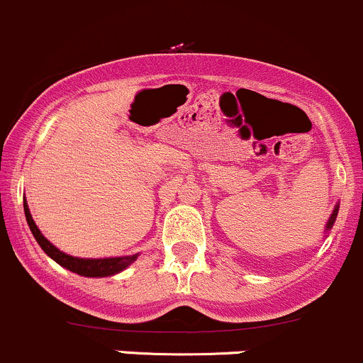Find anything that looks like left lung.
Masks as SVG:
<instances>
[{"mask_svg": "<svg viewBox=\"0 0 363 363\" xmlns=\"http://www.w3.org/2000/svg\"><path fill=\"white\" fill-rule=\"evenodd\" d=\"M337 211H339V204H335V208H334V211H332V215H330V218H328V222H327V225H325V233H327V230H330V229H332V225H334V222H335V218H337Z\"/></svg>", "mask_w": 363, "mask_h": 363, "instance_id": "8db88e82", "label": "left lung"}]
</instances>
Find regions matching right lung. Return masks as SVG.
Returning <instances> with one entry per match:
<instances>
[{"instance_id": "add662e5", "label": "right lung", "mask_w": 363, "mask_h": 363, "mask_svg": "<svg viewBox=\"0 0 363 363\" xmlns=\"http://www.w3.org/2000/svg\"><path fill=\"white\" fill-rule=\"evenodd\" d=\"M24 213L26 220H28V225L31 229L33 236H35L38 245L42 246V250L47 253L50 259H54L59 265H62L65 269H69L71 272H77L80 276H87V278H104V276H113L117 272L124 271L125 267H129L134 260L138 259L136 255H127V257H110V259H78V257H71L68 253L61 252V250L55 248L47 238L40 233V229L36 227L35 220H33L31 213H29L28 203L24 199Z\"/></svg>"}]
</instances>
